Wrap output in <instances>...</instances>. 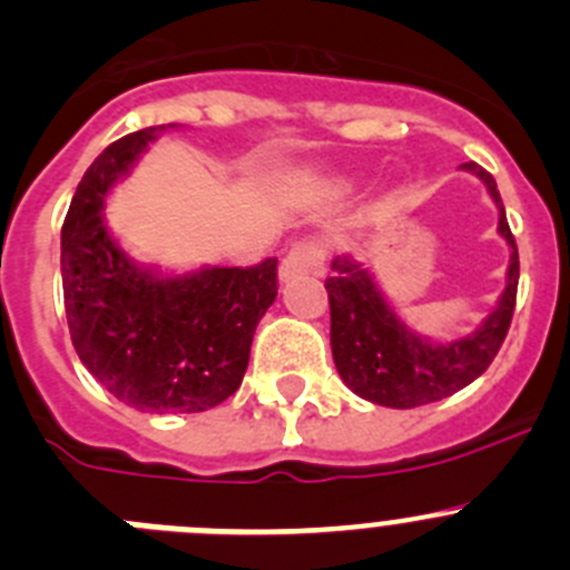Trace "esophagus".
<instances>
[{
  "mask_svg": "<svg viewBox=\"0 0 570 570\" xmlns=\"http://www.w3.org/2000/svg\"><path fill=\"white\" fill-rule=\"evenodd\" d=\"M323 255H326V249H323V242H317V238H303V242L292 244L289 253L284 255V261H281V267H278L281 281H292V278H301V275L321 273Z\"/></svg>",
  "mask_w": 570,
  "mask_h": 570,
  "instance_id": "34e87169",
  "label": "esophagus"
}]
</instances>
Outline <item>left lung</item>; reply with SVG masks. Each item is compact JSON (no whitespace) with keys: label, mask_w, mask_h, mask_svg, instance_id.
<instances>
[{"label":"left lung","mask_w":570,"mask_h":570,"mask_svg":"<svg viewBox=\"0 0 570 570\" xmlns=\"http://www.w3.org/2000/svg\"><path fill=\"white\" fill-rule=\"evenodd\" d=\"M489 196L498 205V233L512 247L507 273V289L492 315L466 337L453 343H433L399 321L387 306L385 295L376 286L374 275L351 255H337L332 261V278H326L328 309H332V354L337 374L357 396L385 407H419L453 396L489 368L494 354L507 340L509 323L518 301L520 261L518 244L509 230L507 210L492 174L481 165L464 163Z\"/></svg>","instance_id":"1"}]
</instances>
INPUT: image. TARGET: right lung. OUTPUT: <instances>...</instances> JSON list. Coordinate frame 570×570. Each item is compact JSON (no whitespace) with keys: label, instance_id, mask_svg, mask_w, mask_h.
Here are the masks:
<instances>
[{"label":"right lung","instance_id":"obj_1","mask_svg":"<svg viewBox=\"0 0 570 570\" xmlns=\"http://www.w3.org/2000/svg\"><path fill=\"white\" fill-rule=\"evenodd\" d=\"M163 131L115 140L78 183L61 227L63 309L78 357L111 396L146 413H202L242 385L278 295V258L159 275L117 247L104 199Z\"/></svg>","mask_w":570,"mask_h":570}]
</instances>
